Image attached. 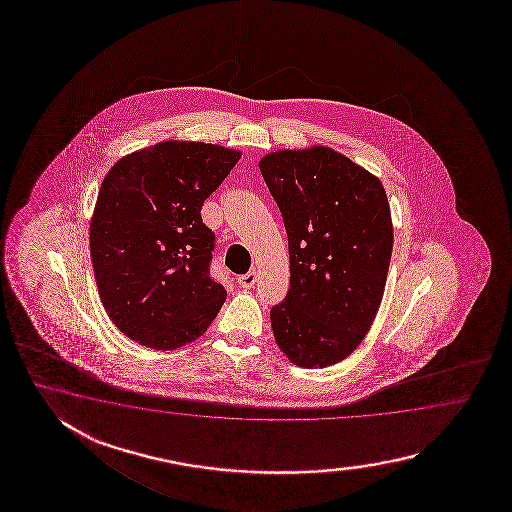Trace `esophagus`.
Returning a JSON list of instances; mask_svg holds the SVG:
<instances>
[{
    "instance_id": "obj_1",
    "label": "esophagus",
    "mask_w": 512,
    "mask_h": 512,
    "mask_svg": "<svg viewBox=\"0 0 512 512\" xmlns=\"http://www.w3.org/2000/svg\"><path fill=\"white\" fill-rule=\"evenodd\" d=\"M238 283H240V287H243V289H251L252 285L256 283V272L249 271L247 274H241L240 278H238Z\"/></svg>"
}]
</instances>
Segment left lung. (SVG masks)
<instances>
[{"mask_svg":"<svg viewBox=\"0 0 512 512\" xmlns=\"http://www.w3.org/2000/svg\"><path fill=\"white\" fill-rule=\"evenodd\" d=\"M260 170L282 212L291 261L272 333L300 368L337 364L381 305L393 247L388 197L375 175L326 146L269 153Z\"/></svg>","mask_w":512,"mask_h":512,"instance_id":"obj_1","label":"left lung"}]
</instances>
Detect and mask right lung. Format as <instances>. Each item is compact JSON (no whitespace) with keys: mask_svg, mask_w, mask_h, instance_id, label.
Wrapping results in <instances>:
<instances>
[{"mask_svg":"<svg viewBox=\"0 0 512 512\" xmlns=\"http://www.w3.org/2000/svg\"><path fill=\"white\" fill-rule=\"evenodd\" d=\"M240 157L218 144L164 141L104 177L89 249L100 300L126 337L181 348L218 315L227 291L210 276L216 234L201 207Z\"/></svg>","mask_w":512,"mask_h":512,"instance_id":"add662e5","label":"right lung"}]
</instances>
